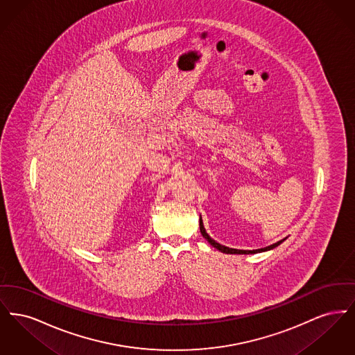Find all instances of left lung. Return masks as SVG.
Wrapping results in <instances>:
<instances>
[{
    "instance_id": "left-lung-1",
    "label": "left lung",
    "mask_w": 355,
    "mask_h": 355,
    "mask_svg": "<svg viewBox=\"0 0 355 355\" xmlns=\"http://www.w3.org/2000/svg\"><path fill=\"white\" fill-rule=\"evenodd\" d=\"M200 230H201V234H202L203 238L205 239H207V242L213 246V248H216L217 250H220V253L225 254H257V253H263V252H268V250H272L274 248H277L278 245H281L286 238H284V239H281V241H278V242H275V243H272L270 246H266V248H262V249H257V250H238V249H232V248H227V246H223V245H220L218 243L217 241H214L211 236H209L207 233H206V229H205V226H203L202 218H200Z\"/></svg>"
}]
</instances>
